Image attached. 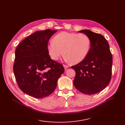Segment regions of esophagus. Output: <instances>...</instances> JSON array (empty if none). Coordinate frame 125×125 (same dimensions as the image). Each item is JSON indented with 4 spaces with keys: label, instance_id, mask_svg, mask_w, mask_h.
<instances>
[{
    "label": "esophagus",
    "instance_id": "esophagus-1",
    "mask_svg": "<svg viewBox=\"0 0 125 125\" xmlns=\"http://www.w3.org/2000/svg\"><path fill=\"white\" fill-rule=\"evenodd\" d=\"M63 66H64V68L65 70H66L67 69L69 68V66L67 65H65V64H63Z\"/></svg>",
    "mask_w": 125,
    "mask_h": 125
}]
</instances>
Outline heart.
I'll return each instance as SVG.
<instances>
[{
  "instance_id": "obj_1",
  "label": "heart",
  "mask_w": 125,
  "mask_h": 125,
  "mask_svg": "<svg viewBox=\"0 0 125 125\" xmlns=\"http://www.w3.org/2000/svg\"><path fill=\"white\" fill-rule=\"evenodd\" d=\"M91 41L84 34L62 31L50 41L47 50L53 60H59L63 53L66 61L73 64L82 62L88 56L91 50Z\"/></svg>"
}]
</instances>
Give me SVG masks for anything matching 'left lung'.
Masks as SVG:
<instances>
[{"label": "left lung", "instance_id": "obj_1", "mask_svg": "<svg viewBox=\"0 0 125 125\" xmlns=\"http://www.w3.org/2000/svg\"><path fill=\"white\" fill-rule=\"evenodd\" d=\"M79 32L84 33L90 38L91 47L83 61L71 66L75 71L73 84L82 93L93 94L104 90L109 83L113 56L109 45L102 35L88 30Z\"/></svg>", "mask_w": 125, "mask_h": 125}]
</instances>
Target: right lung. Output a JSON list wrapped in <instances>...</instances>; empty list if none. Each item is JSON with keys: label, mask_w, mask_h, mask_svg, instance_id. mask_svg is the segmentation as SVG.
Returning <instances> with one entry per match:
<instances>
[{"label": "right lung", "mask_w": 125, "mask_h": 125, "mask_svg": "<svg viewBox=\"0 0 125 125\" xmlns=\"http://www.w3.org/2000/svg\"><path fill=\"white\" fill-rule=\"evenodd\" d=\"M56 31L35 32L18 45L15 50L13 70L21 90L35 98L52 94L57 80L64 72L62 64L51 59L48 41Z\"/></svg>", "instance_id": "right-lung-1"}]
</instances>
